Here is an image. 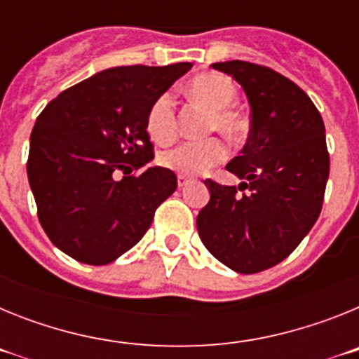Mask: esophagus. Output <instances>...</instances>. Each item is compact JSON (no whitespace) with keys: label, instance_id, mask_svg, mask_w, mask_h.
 Segmentation results:
<instances>
[{"label":"esophagus","instance_id":"34e87169","mask_svg":"<svg viewBox=\"0 0 359 359\" xmlns=\"http://www.w3.org/2000/svg\"><path fill=\"white\" fill-rule=\"evenodd\" d=\"M190 182H192V177L183 176V174H180V176H177V187H187Z\"/></svg>","mask_w":359,"mask_h":359}]
</instances>
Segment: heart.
Returning <instances> with one entry per match:
<instances>
[{"label": "heart", "mask_w": 359, "mask_h": 359, "mask_svg": "<svg viewBox=\"0 0 359 359\" xmlns=\"http://www.w3.org/2000/svg\"><path fill=\"white\" fill-rule=\"evenodd\" d=\"M185 93L192 100L210 109L205 131L223 133L230 140H237L246 133L248 122L243 113L231 107L236 102L237 90L233 82L223 73H201L187 84ZM147 133L158 145L174 142L177 135L176 106L169 93H163L151 104L147 113ZM228 151L223 142L210 136L199 142H185L160 154V165L183 176H194L221 163Z\"/></svg>", "instance_id": "heart-1"}]
</instances>
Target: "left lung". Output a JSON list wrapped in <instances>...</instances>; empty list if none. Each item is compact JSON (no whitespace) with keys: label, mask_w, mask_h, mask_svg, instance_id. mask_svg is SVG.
I'll list each match as a JSON object with an SVG mask.
<instances>
[{"label":"left lung","mask_w":359,"mask_h":359,"mask_svg":"<svg viewBox=\"0 0 359 359\" xmlns=\"http://www.w3.org/2000/svg\"><path fill=\"white\" fill-rule=\"evenodd\" d=\"M248 97L250 135L226 170L237 187L208 177L210 201L198 215L208 252L237 273L278 264L316 223L329 177V151L320 111L306 91L268 66L214 62ZM241 189L243 195L236 192Z\"/></svg>","instance_id":"obj_1"}]
</instances>
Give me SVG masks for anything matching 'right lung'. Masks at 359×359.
<instances>
[{"label":"right lung","mask_w":359,"mask_h":359,"mask_svg":"<svg viewBox=\"0 0 359 359\" xmlns=\"http://www.w3.org/2000/svg\"><path fill=\"white\" fill-rule=\"evenodd\" d=\"M192 68L118 66L57 95L30 135L27 172L48 239L72 259L102 266L133 248L177 187L172 170L151 167V104ZM124 172L122 180L114 176Z\"/></svg>","instance_id":"right-lung-1"}]
</instances>
